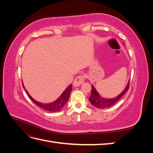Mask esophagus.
<instances>
[{"instance_id": "34e87169", "label": "esophagus", "mask_w": 153, "mask_h": 153, "mask_svg": "<svg viewBox=\"0 0 153 153\" xmlns=\"http://www.w3.org/2000/svg\"><path fill=\"white\" fill-rule=\"evenodd\" d=\"M85 80V76L84 75H79L78 76L73 82V85L75 87H78L82 84Z\"/></svg>"}]
</instances>
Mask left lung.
I'll return each instance as SVG.
<instances>
[{
  "label": "left lung",
  "mask_w": 153,
  "mask_h": 153,
  "mask_svg": "<svg viewBox=\"0 0 153 153\" xmlns=\"http://www.w3.org/2000/svg\"><path fill=\"white\" fill-rule=\"evenodd\" d=\"M129 80L127 84L126 87L125 89L121 92V94L114 98H104L101 97L98 93L93 85H92V90H91V95L89 97V101L92 105H94L96 107L98 108H109L110 106L114 105L117 101L121 98V97L126 93V92L128 91L129 89Z\"/></svg>",
  "instance_id": "8db88e82"
}]
</instances>
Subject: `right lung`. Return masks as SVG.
<instances>
[{
    "label": "right lung",
    "mask_w": 153,
    "mask_h": 153,
    "mask_svg": "<svg viewBox=\"0 0 153 153\" xmlns=\"http://www.w3.org/2000/svg\"><path fill=\"white\" fill-rule=\"evenodd\" d=\"M23 87L25 89L24 84H23ZM71 90H72V85L71 84L66 88L65 91L62 92V94L59 96V98L57 100H55V101H53V102L50 103H42L38 102V101H37L32 98V97L30 96V94L28 93V92H27V91L26 90L25 91L27 92V94H28L29 97L30 98V99L32 101H33L35 104L39 106V107L42 108L43 109L47 110V111H48V112H57V111L62 109L64 107V106L66 105L67 101L69 100Z\"/></svg>",
    "instance_id": "right-lung-1"
}]
</instances>
